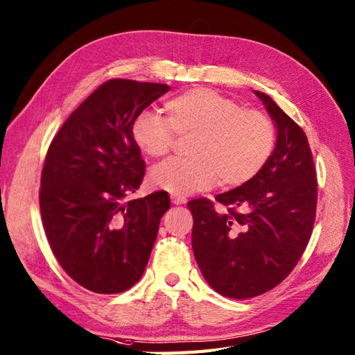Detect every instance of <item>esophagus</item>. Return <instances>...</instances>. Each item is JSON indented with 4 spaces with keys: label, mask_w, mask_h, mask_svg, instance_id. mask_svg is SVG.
I'll list each match as a JSON object with an SVG mask.
<instances>
[{
    "label": "esophagus",
    "mask_w": 355,
    "mask_h": 355,
    "mask_svg": "<svg viewBox=\"0 0 355 355\" xmlns=\"http://www.w3.org/2000/svg\"><path fill=\"white\" fill-rule=\"evenodd\" d=\"M171 202L175 205H184L187 202V199L182 198V196H171Z\"/></svg>",
    "instance_id": "34e87169"
}]
</instances>
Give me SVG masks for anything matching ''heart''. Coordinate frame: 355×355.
Returning <instances> with one entry per match:
<instances>
[{"mask_svg":"<svg viewBox=\"0 0 355 355\" xmlns=\"http://www.w3.org/2000/svg\"><path fill=\"white\" fill-rule=\"evenodd\" d=\"M167 118L144 111L132 124V139L147 157H162L187 141L188 157L157 165L150 173L153 187L173 196H188L218 184L248 182L269 159L277 130L269 115L244 109L237 100L209 88H193L173 97Z\"/></svg>","mask_w":355,"mask_h":355,"instance_id":"obj_1","label":"heart"}]
</instances>
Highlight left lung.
<instances>
[{
  "label": "left lung",
  "mask_w": 355,
  "mask_h": 355,
  "mask_svg": "<svg viewBox=\"0 0 355 355\" xmlns=\"http://www.w3.org/2000/svg\"><path fill=\"white\" fill-rule=\"evenodd\" d=\"M277 125L264 167L239 188L187 207L194 258L217 293L248 299L277 287L295 269L311 237L318 180L304 130L264 92L255 91Z\"/></svg>",
  "instance_id": "1"
}]
</instances>
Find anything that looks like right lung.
Masks as SVG:
<instances>
[{
  "mask_svg": "<svg viewBox=\"0 0 355 355\" xmlns=\"http://www.w3.org/2000/svg\"><path fill=\"white\" fill-rule=\"evenodd\" d=\"M168 91L164 83L107 80L68 116L46 152L39 190L45 235L62 269L94 293L137 284L170 208L165 191L129 199L146 173L132 124Z\"/></svg>",
  "mask_w": 355,
  "mask_h": 355,
  "instance_id": "obj_1",
  "label": "right lung"
}]
</instances>
